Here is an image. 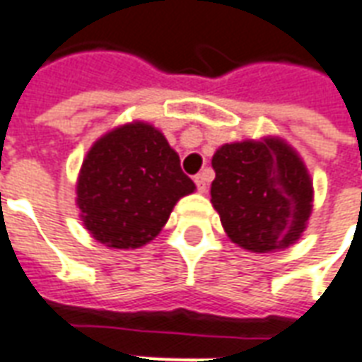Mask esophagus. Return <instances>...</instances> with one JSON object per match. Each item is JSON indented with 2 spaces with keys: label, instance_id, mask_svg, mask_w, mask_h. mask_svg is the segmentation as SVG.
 <instances>
[{
  "label": "esophagus",
  "instance_id": "34e87169",
  "mask_svg": "<svg viewBox=\"0 0 362 362\" xmlns=\"http://www.w3.org/2000/svg\"><path fill=\"white\" fill-rule=\"evenodd\" d=\"M196 186H197V189L202 192V194H205V192H207V186H209V176H207V173L197 174Z\"/></svg>",
  "mask_w": 362,
  "mask_h": 362
}]
</instances>
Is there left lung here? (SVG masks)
Instances as JSON below:
<instances>
[{"instance_id":"1","label":"left lung","mask_w":362,"mask_h":362,"mask_svg":"<svg viewBox=\"0 0 362 362\" xmlns=\"http://www.w3.org/2000/svg\"><path fill=\"white\" fill-rule=\"evenodd\" d=\"M211 204L227 236L256 254L285 250L303 236L314 202L308 168L285 139L225 143L211 160Z\"/></svg>"}]
</instances>
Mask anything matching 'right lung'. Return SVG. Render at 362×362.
I'll use <instances>...</instances> for the list:
<instances>
[{"label": "right lung", "instance_id": "obj_1", "mask_svg": "<svg viewBox=\"0 0 362 362\" xmlns=\"http://www.w3.org/2000/svg\"><path fill=\"white\" fill-rule=\"evenodd\" d=\"M194 189L163 132L135 119L93 143L83 158L75 202L95 240L134 250L163 230L178 199Z\"/></svg>", "mask_w": 362, "mask_h": 362}]
</instances>
